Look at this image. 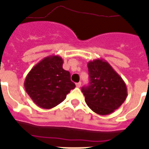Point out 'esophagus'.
Listing matches in <instances>:
<instances>
[{
    "label": "esophagus",
    "mask_w": 149,
    "mask_h": 149,
    "mask_svg": "<svg viewBox=\"0 0 149 149\" xmlns=\"http://www.w3.org/2000/svg\"><path fill=\"white\" fill-rule=\"evenodd\" d=\"M76 86H77V87H80V86H81V83H80V82L77 83V84H76Z\"/></svg>",
    "instance_id": "obj_1"
}]
</instances>
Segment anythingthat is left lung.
<instances>
[{
	"instance_id": "left-lung-1",
	"label": "left lung",
	"mask_w": 149,
	"mask_h": 149,
	"mask_svg": "<svg viewBox=\"0 0 149 149\" xmlns=\"http://www.w3.org/2000/svg\"><path fill=\"white\" fill-rule=\"evenodd\" d=\"M87 67L90 84L82 88L86 104L100 115L113 113L127 98L125 81L104 59L90 61Z\"/></svg>"
}]
</instances>
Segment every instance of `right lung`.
<instances>
[{
  "mask_svg": "<svg viewBox=\"0 0 149 149\" xmlns=\"http://www.w3.org/2000/svg\"><path fill=\"white\" fill-rule=\"evenodd\" d=\"M63 59L58 56L45 57L34 66L24 79L27 93L39 107L51 109L64 100L76 87L69 71L63 70Z\"/></svg>",
  "mask_w": 149,
  "mask_h": 149,
  "instance_id": "obj_1",
  "label": "right lung"
}]
</instances>
